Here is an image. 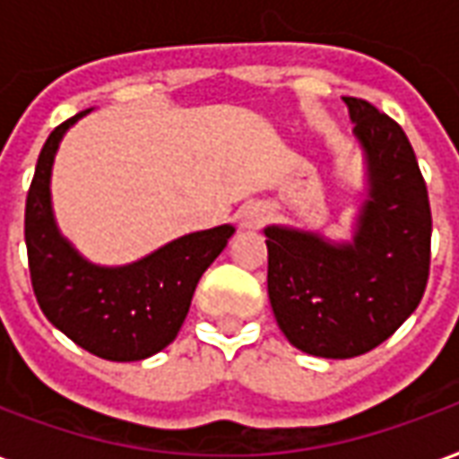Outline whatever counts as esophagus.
I'll list each match as a JSON object with an SVG mask.
<instances>
[{
	"label": "esophagus",
	"instance_id": "1",
	"mask_svg": "<svg viewBox=\"0 0 459 459\" xmlns=\"http://www.w3.org/2000/svg\"><path fill=\"white\" fill-rule=\"evenodd\" d=\"M265 209H260V206H248V209H243L240 211V216H238V223H240V229H246V230H253V229H260L263 223H265Z\"/></svg>",
	"mask_w": 459,
	"mask_h": 459
}]
</instances>
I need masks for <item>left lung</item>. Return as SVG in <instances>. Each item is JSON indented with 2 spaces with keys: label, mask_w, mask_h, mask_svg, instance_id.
Wrapping results in <instances>:
<instances>
[{
  "label": "left lung",
  "mask_w": 459,
  "mask_h": 459,
  "mask_svg": "<svg viewBox=\"0 0 459 459\" xmlns=\"http://www.w3.org/2000/svg\"><path fill=\"white\" fill-rule=\"evenodd\" d=\"M366 167L351 240L268 226V298L278 327L322 359L366 354L418 307L430 270V204L401 125L361 98H344Z\"/></svg>",
  "instance_id": "1"
}]
</instances>
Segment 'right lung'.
<instances>
[{
  "label": "right lung",
  "instance_id": "1",
  "mask_svg": "<svg viewBox=\"0 0 459 459\" xmlns=\"http://www.w3.org/2000/svg\"><path fill=\"white\" fill-rule=\"evenodd\" d=\"M88 113L58 125L36 161L24 216L31 285L46 319L85 351L142 361L177 339L201 275L236 229L223 223L186 233L130 265L108 268L83 258L56 223L51 169L64 134Z\"/></svg>",
  "mask_w": 459,
  "mask_h": 459
}]
</instances>
